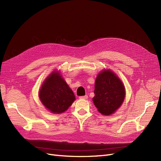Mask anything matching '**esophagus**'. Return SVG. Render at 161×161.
<instances>
[{"label": "esophagus", "mask_w": 161, "mask_h": 161, "mask_svg": "<svg viewBox=\"0 0 161 161\" xmlns=\"http://www.w3.org/2000/svg\"><path fill=\"white\" fill-rule=\"evenodd\" d=\"M87 98H88V96H87V95H84V96L79 97V99H86Z\"/></svg>", "instance_id": "34e87169"}]
</instances>
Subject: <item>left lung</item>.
Segmentation results:
<instances>
[{
	"label": "left lung",
	"mask_w": 161,
	"mask_h": 161,
	"mask_svg": "<svg viewBox=\"0 0 161 161\" xmlns=\"http://www.w3.org/2000/svg\"><path fill=\"white\" fill-rule=\"evenodd\" d=\"M95 96L92 101L98 111L104 115H111L122 104L125 87L113 72L103 70L97 76Z\"/></svg>",
	"instance_id": "8db88e82"
}]
</instances>
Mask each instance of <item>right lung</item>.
Masks as SVG:
<instances>
[{"instance_id":"obj_1","label":"right lung","mask_w":161,"mask_h":161,"mask_svg":"<svg viewBox=\"0 0 161 161\" xmlns=\"http://www.w3.org/2000/svg\"><path fill=\"white\" fill-rule=\"evenodd\" d=\"M39 97L46 108L52 113L64 112L75 100L74 92L58 72H53L43 82Z\"/></svg>"}]
</instances>
